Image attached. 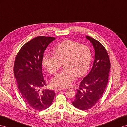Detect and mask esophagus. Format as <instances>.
<instances>
[{"label":"esophagus","instance_id":"esophagus-1","mask_svg":"<svg viewBox=\"0 0 127 127\" xmlns=\"http://www.w3.org/2000/svg\"><path fill=\"white\" fill-rule=\"evenodd\" d=\"M63 89H62V88H58V89H55V92H59L61 90H63Z\"/></svg>","mask_w":127,"mask_h":127}]
</instances>
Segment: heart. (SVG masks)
<instances>
[{
  "mask_svg": "<svg viewBox=\"0 0 127 127\" xmlns=\"http://www.w3.org/2000/svg\"><path fill=\"white\" fill-rule=\"evenodd\" d=\"M55 55L44 54L43 66L50 74L55 73L64 63L65 70L57 73L51 80L55 87H66L76 79L85 75L88 71L92 59L90 48L86 45L72 40L61 42L54 48Z\"/></svg>",
  "mask_w": 127,
  "mask_h": 127,
  "instance_id": "1",
  "label": "heart"
}]
</instances>
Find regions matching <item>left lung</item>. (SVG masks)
<instances>
[{"instance_id":"obj_1","label":"left lung","mask_w":127,"mask_h":127,"mask_svg":"<svg viewBox=\"0 0 127 127\" xmlns=\"http://www.w3.org/2000/svg\"><path fill=\"white\" fill-rule=\"evenodd\" d=\"M86 38L95 49V60L91 70L81 81L72 102L76 108L83 110L91 108L98 102L106 88L110 68L108 55L103 45L89 36Z\"/></svg>"}]
</instances>
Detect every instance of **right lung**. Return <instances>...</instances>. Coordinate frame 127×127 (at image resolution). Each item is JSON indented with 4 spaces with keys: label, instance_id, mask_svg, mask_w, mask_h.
I'll list each match as a JSON object with an SVG mask.
<instances>
[{
    "label": "right lung",
    "instance_id": "obj_1",
    "mask_svg": "<svg viewBox=\"0 0 127 127\" xmlns=\"http://www.w3.org/2000/svg\"><path fill=\"white\" fill-rule=\"evenodd\" d=\"M55 39L43 36L32 39L21 47L15 60L14 74L19 90L25 102L39 111L51 105L55 95L53 90L41 91L46 85L42 74V57Z\"/></svg>",
    "mask_w": 127,
    "mask_h": 127
}]
</instances>
